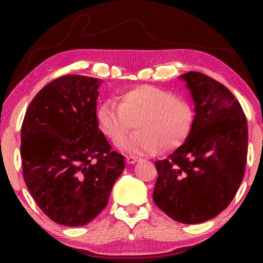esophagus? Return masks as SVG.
I'll return each instance as SVG.
<instances>
[{
    "mask_svg": "<svg viewBox=\"0 0 263 263\" xmlns=\"http://www.w3.org/2000/svg\"><path fill=\"white\" fill-rule=\"evenodd\" d=\"M139 160L138 157H134V156H127V163L128 164H135L136 161Z\"/></svg>",
    "mask_w": 263,
    "mask_h": 263,
    "instance_id": "1",
    "label": "esophagus"
}]
</instances>
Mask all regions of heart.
<instances>
[{"mask_svg":"<svg viewBox=\"0 0 263 263\" xmlns=\"http://www.w3.org/2000/svg\"><path fill=\"white\" fill-rule=\"evenodd\" d=\"M97 122L114 143L120 142L136 125L138 132L120 145L127 152L152 154L159 148L168 152L181 146L189 135L193 109L184 99L172 97L165 89L139 85L124 89L120 104L104 100L97 109Z\"/></svg>","mask_w":263,"mask_h":263,"instance_id":"heart-1","label":"heart"}]
</instances>
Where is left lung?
<instances>
[{
	"label": "left lung",
	"instance_id": "1",
	"mask_svg": "<svg viewBox=\"0 0 263 263\" xmlns=\"http://www.w3.org/2000/svg\"><path fill=\"white\" fill-rule=\"evenodd\" d=\"M195 103L188 138L166 159L156 161L153 201L183 224L217 217L231 203L246 172L248 123L235 96L207 75H181Z\"/></svg>",
	"mask_w": 263,
	"mask_h": 263
}]
</instances>
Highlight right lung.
<instances>
[{"label": "right lung", "instance_id": "right-lung-1", "mask_svg": "<svg viewBox=\"0 0 263 263\" xmlns=\"http://www.w3.org/2000/svg\"><path fill=\"white\" fill-rule=\"evenodd\" d=\"M99 81L63 75L28 105L21 127V163L28 192L52 221L84 226L104 208L124 157L98 128Z\"/></svg>", "mask_w": 263, "mask_h": 263}]
</instances>
